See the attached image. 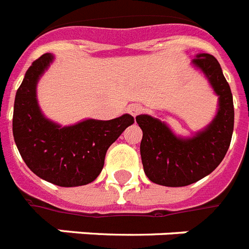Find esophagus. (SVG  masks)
<instances>
[{"mask_svg": "<svg viewBox=\"0 0 249 249\" xmlns=\"http://www.w3.org/2000/svg\"><path fill=\"white\" fill-rule=\"evenodd\" d=\"M142 112H144V108H142L140 104H132L128 107V113H130L131 115H134V117L141 114Z\"/></svg>", "mask_w": 249, "mask_h": 249, "instance_id": "34e87169", "label": "esophagus"}]
</instances>
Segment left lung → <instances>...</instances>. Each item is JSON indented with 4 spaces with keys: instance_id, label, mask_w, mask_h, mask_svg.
<instances>
[{
    "instance_id": "obj_1",
    "label": "left lung",
    "mask_w": 249,
    "mask_h": 249,
    "mask_svg": "<svg viewBox=\"0 0 249 249\" xmlns=\"http://www.w3.org/2000/svg\"><path fill=\"white\" fill-rule=\"evenodd\" d=\"M203 71L218 96V112L203 131L178 137L164 122L148 114L136 117L142 130L140 154L149 180L163 186H186L210 175L222 162L234 130V104L216 57L199 53L192 61Z\"/></svg>"
}]
</instances>
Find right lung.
I'll return each mask as SVG.
<instances>
[{
	"label": "right lung",
	"instance_id": "1",
	"mask_svg": "<svg viewBox=\"0 0 249 249\" xmlns=\"http://www.w3.org/2000/svg\"><path fill=\"white\" fill-rule=\"evenodd\" d=\"M53 60L51 53H43L24 75L14 104V140L25 164L38 178L57 186H81L100 175L107 150L134 123V117L86 119L68 127L45 118L36 87Z\"/></svg>",
	"mask_w": 249,
	"mask_h": 249
}]
</instances>
